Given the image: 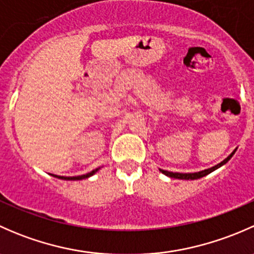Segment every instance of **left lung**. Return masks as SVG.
I'll return each mask as SVG.
<instances>
[{"label": "left lung", "instance_id": "obj_1", "mask_svg": "<svg viewBox=\"0 0 254 254\" xmlns=\"http://www.w3.org/2000/svg\"><path fill=\"white\" fill-rule=\"evenodd\" d=\"M235 152H236V150H235L234 152H232L231 155L229 156V157L225 158V160L222 161V162H220L219 165L214 166V167H211V168H207V170L200 171V172H195V173H178V172H168V171H165V170H160V172H162L163 175H166L167 177H171V178L187 179V181H189V179H190V181H194V179H199V178H201V177H205V176L209 175V173L214 172L215 170H217V168L221 167V166H224L225 163L229 162L230 158H231L232 156H234Z\"/></svg>", "mask_w": 254, "mask_h": 254}]
</instances>
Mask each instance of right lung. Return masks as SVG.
I'll list each match as a JSON object with an SVG mask.
<instances>
[{
    "label": "right lung",
    "instance_id": "1",
    "mask_svg": "<svg viewBox=\"0 0 254 254\" xmlns=\"http://www.w3.org/2000/svg\"><path fill=\"white\" fill-rule=\"evenodd\" d=\"M97 171H99V168H96V170H93L92 172L87 173V175H82V176H77V177H63V176H56V175H51V176L55 177V178H59V179H65V181H81V179H86V178H88V177L93 176Z\"/></svg>",
    "mask_w": 254,
    "mask_h": 254
}]
</instances>
